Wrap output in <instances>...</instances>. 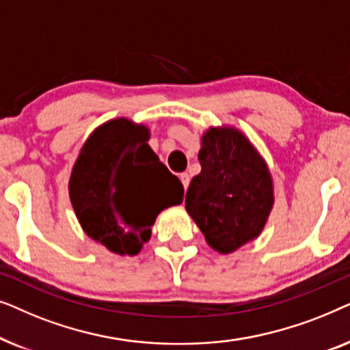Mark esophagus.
<instances>
[{"label": "esophagus", "mask_w": 350, "mask_h": 350, "mask_svg": "<svg viewBox=\"0 0 350 350\" xmlns=\"http://www.w3.org/2000/svg\"><path fill=\"white\" fill-rule=\"evenodd\" d=\"M180 180H181V183H183V188H185V191L188 189V186H189V175L188 174H181L180 175Z\"/></svg>", "instance_id": "esophagus-1"}]
</instances>
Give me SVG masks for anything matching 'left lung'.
Wrapping results in <instances>:
<instances>
[{"instance_id": "1", "label": "left lung", "mask_w": 350, "mask_h": 350, "mask_svg": "<svg viewBox=\"0 0 350 350\" xmlns=\"http://www.w3.org/2000/svg\"><path fill=\"white\" fill-rule=\"evenodd\" d=\"M200 170L185 205L213 250L231 253L260 236L274 193L266 162L242 132L212 127L202 137Z\"/></svg>"}]
</instances>
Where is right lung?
Masks as SVG:
<instances>
[{
  "label": "right lung",
  "instance_id": "right-lung-1",
  "mask_svg": "<svg viewBox=\"0 0 350 350\" xmlns=\"http://www.w3.org/2000/svg\"><path fill=\"white\" fill-rule=\"evenodd\" d=\"M150 131L119 118L94 131L70 178L84 232L118 255H137L161 210L183 200V185L148 145Z\"/></svg>",
  "mask_w": 350,
  "mask_h": 350
}]
</instances>
